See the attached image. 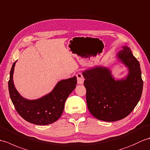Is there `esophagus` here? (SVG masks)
I'll return each instance as SVG.
<instances>
[{
    "instance_id": "34e87169",
    "label": "esophagus",
    "mask_w": 150,
    "mask_h": 150,
    "mask_svg": "<svg viewBox=\"0 0 150 150\" xmlns=\"http://www.w3.org/2000/svg\"><path fill=\"white\" fill-rule=\"evenodd\" d=\"M76 77H77L78 84H82L84 83V78L83 77V75H82L81 73H77V75H76Z\"/></svg>"
}]
</instances>
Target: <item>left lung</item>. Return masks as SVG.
Returning a JSON list of instances; mask_svg holds the SVG:
<instances>
[{
  "label": "left lung",
  "instance_id": "8db88e82",
  "mask_svg": "<svg viewBox=\"0 0 150 150\" xmlns=\"http://www.w3.org/2000/svg\"><path fill=\"white\" fill-rule=\"evenodd\" d=\"M118 56L129 70L125 80L115 81L110 70L100 66L82 73L88 108L100 120L113 122L125 118L134 110L142 95L143 81L137 59L126 46Z\"/></svg>",
  "mask_w": 150,
  "mask_h": 150
}]
</instances>
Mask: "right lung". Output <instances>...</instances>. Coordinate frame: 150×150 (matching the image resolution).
Masks as SVG:
<instances>
[{
	"label": "right lung",
	"instance_id": "right-lung-1",
	"mask_svg": "<svg viewBox=\"0 0 150 150\" xmlns=\"http://www.w3.org/2000/svg\"><path fill=\"white\" fill-rule=\"evenodd\" d=\"M16 62L13 64L8 81L9 95L16 111L24 120L37 125L55 122L61 116L67 98L76 87L77 78L59 82L51 93L39 99L27 100L21 96L13 84V74Z\"/></svg>",
	"mask_w": 150,
	"mask_h": 150
}]
</instances>
